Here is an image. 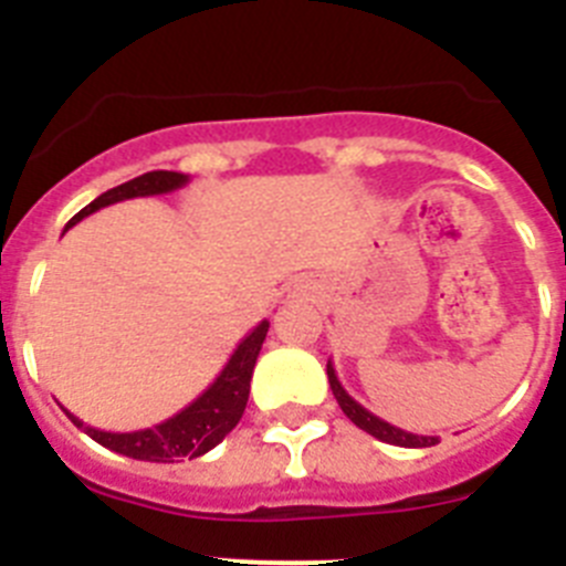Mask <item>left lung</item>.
<instances>
[{
    "instance_id": "left-lung-1",
    "label": "left lung",
    "mask_w": 566,
    "mask_h": 566,
    "mask_svg": "<svg viewBox=\"0 0 566 566\" xmlns=\"http://www.w3.org/2000/svg\"><path fill=\"white\" fill-rule=\"evenodd\" d=\"M326 374H328V382H332L334 399L339 402V408H343L345 417L352 419L357 428H363L365 433H371L374 439H379V442H388V444H397V448H431V444L439 442L437 437H419V433H408V431H402V428H397V424L374 417L368 408H363V405H359L352 394L345 391L343 382L337 379V371H334L332 359H328V365H326Z\"/></svg>"
}]
</instances>
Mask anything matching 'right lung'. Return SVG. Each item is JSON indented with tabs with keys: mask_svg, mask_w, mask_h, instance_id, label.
Wrapping results in <instances>:
<instances>
[{
	"mask_svg": "<svg viewBox=\"0 0 566 566\" xmlns=\"http://www.w3.org/2000/svg\"><path fill=\"white\" fill-rule=\"evenodd\" d=\"M189 184V175L184 172H169V169H155V172H144L133 181L122 184V187L107 189L104 195H98L96 201L87 203L82 212H76L70 218L67 227H76L78 221H84L87 214L98 212V209L109 207V203L129 201V198H149V195H167L181 189ZM269 319H260L258 326L240 339L238 348L232 352L229 363L223 365V371L214 377V382L209 385L207 391L198 399L181 408L175 417L164 419V422L153 424V428H142V431H102V428H93V424L82 422L78 417L64 408L73 424H78L90 439H96L98 444L109 448V451L122 453L129 459H142V462H178V459H195L203 457L221 444L223 437L232 431L234 424L240 422L243 411H247L249 402V382H252L254 363H258L260 345L266 339Z\"/></svg>",
	"mask_w": 566,
	"mask_h": 566,
	"instance_id": "right-lung-1",
	"label": "right lung"
}]
</instances>
